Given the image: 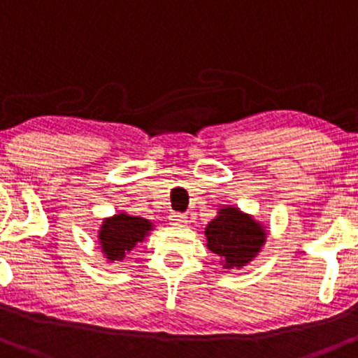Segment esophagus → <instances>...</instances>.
Listing matches in <instances>:
<instances>
[{
	"label": "esophagus",
	"instance_id": "obj_1",
	"mask_svg": "<svg viewBox=\"0 0 358 358\" xmlns=\"http://www.w3.org/2000/svg\"><path fill=\"white\" fill-rule=\"evenodd\" d=\"M169 220H171L172 224H184L187 222V216L180 215V213H172V215L169 216Z\"/></svg>",
	"mask_w": 358,
	"mask_h": 358
}]
</instances>
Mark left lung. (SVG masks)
Returning a JSON list of instances; mask_svg holds the SVG:
<instances>
[{
    "label": "left lung",
    "mask_w": 358,
    "mask_h": 358,
    "mask_svg": "<svg viewBox=\"0 0 358 358\" xmlns=\"http://www.w3.org/2000/svg\"><path fill=\"white\" fill-rule=\"evenodd\" d=\"M208 248L220 257L224 268H242L255 259L267 233L259 222L238 208L223 206L204 228Z\"/></svg>",
    "instance_id": "obj_1"
}]
</instances>
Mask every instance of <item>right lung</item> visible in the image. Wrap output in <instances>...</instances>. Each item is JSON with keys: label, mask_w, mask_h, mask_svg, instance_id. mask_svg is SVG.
Listing matches in <instances>:
<instances>
[{"label": "right lung", "mask_w": 358, "mask_h": 358, "mask_svg": "<svg viewBox=\"0 0 358 358\" xmlns=\"http://www.w3.org/2000/svg\"><path fill=\"white\" fill-rule=\"evenodd\" d=\"M154 230V224L140 216H130L118 213L111 218H104L99 228V245L108 262H122L127 252H130L138 242Z\"/></svg>", "instance_id": "1"}]
</instances>
